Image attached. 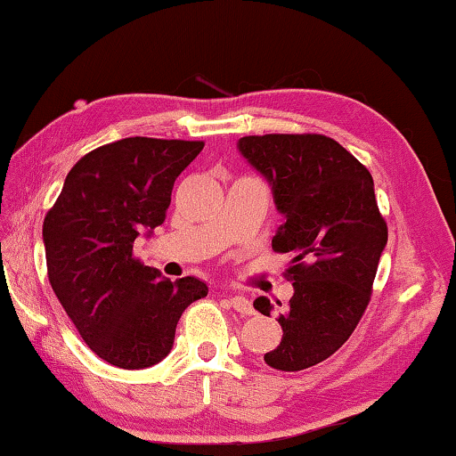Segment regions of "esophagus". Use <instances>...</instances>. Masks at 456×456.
Here are the masks:
<instances>
[{
	"instance_id": "obj_1",
	"label": "esophagus",
	"mask_w": 456,
	"mask_h": 456,
	"mask_svg": "<svg viewBox=\"0 0 456 456\" xmlns=\"http://www.w3.org/2000/svg\"><path fill=\"white\" fill-rule=\"evenodd\" d=\"M227 302H229L231 307H233L235 312H239L241 315H251L253 314L251 302L247 297H243V296H229Z\"/></svg>"
}]
</instances>
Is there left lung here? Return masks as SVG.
<instances>
[{
  "label": "left lung",
  "instance_id": "1",
  "mask_svg": "<svg viewBox=\"0 0 456 456\" xmlns=\"http://www.w3.org/2000/svg\"><path fill=\"white\" fill-rule=\"evenodd\" d=\"M239 151L272 184L285 223L272 241L289 253L293 283L280 314L283 338L265 362L297 372L330 358L364 315L388 227L378 209L368 168L334 138L304 134L243 136ZM256 310L272 312L267 297Z\"/></svg>",
  "mask_w": 456,
  "mask_h": 456
}]
</instances>
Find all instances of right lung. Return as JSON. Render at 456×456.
<instances>
[{
    "label": "right lung",
    "mask_w": 456,
    "mask_h": 456,
    "mask_svg": "<svg viewBox=\"0 0 456 456\" xmlns=\"http://www.w3.org/2000/svg\"><path fill=\"white\" fill-rule=\"evenodd\" d=\"M203 146L149 136L98 146L72 167L45 213L52 289L108 364L138 370L163 360L183 312L209 291L195 277L168 281L133 253L138 233L165 221L176 176Z\"/></svg>",
    "instance_id": "1"
}]
</instances>
